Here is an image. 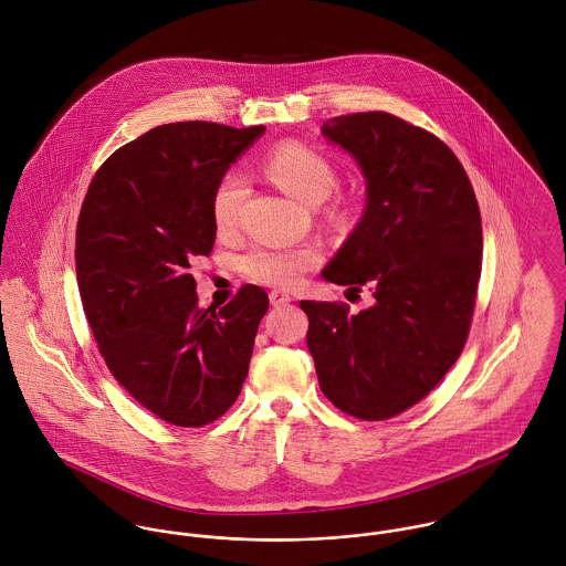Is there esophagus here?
<instances>
[{
  "label": "esophagus",
  "instance_id": "1",
  "mask_svg": "<svg viewBox=\"0 0 566 566\" xmlns=\"http://www.w3.org/2000/svg\"><path fill=\"white\" fill-rule=\"evenodd\" d=\"M270 303H272V307H283V305L292 303V296L285 294V292H281V290H272V292H270Z\"/></svg>",
  "mask_w": 566,
  "mask_h": 566
}]
</instances>
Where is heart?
<instances>
[{"instance_id": "b5f03b06", "label": "heart", "mask_w": 566, "mask_h": 566, "mask_svg": "<svg viewBox=\"0 0 566 566\" xmlns=\"http://www.w3.org/2000/svg\"><path fill=\"white\" fill-rule=\"evenodd\" d=\"M265 174L292 196L307 205H318L335 189L333 163L303 142H283L263 161ZM248 198V180L238 171L224 174L211 193V220L220 233H231L240 224ZM321 263L314 245H254L240 259V270L250 281L294 287L312 268Z\"/></svg>"}]
</instances>
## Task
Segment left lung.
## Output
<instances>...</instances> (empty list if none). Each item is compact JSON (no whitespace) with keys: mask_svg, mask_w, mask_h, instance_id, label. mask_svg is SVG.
Here are the masks:
<instances>
[{"mask_svg":"<svg viewBox=\"0 0 566 566\" xmlns=\"http://www.w3.org/2000/svg\"><path fill=\"white\" fill-rule=\"evenodd\" d=\"M323 135L364 171L361 222L323 276L375 303L301 301L324 397L348 416L388 420L422 401L464 350L482 274V216L453 150L384 111L339 115Z\"/></svg>","mask_w":566,"mask_h":566,"instance_id":"left-lung-1","label":"left lung"}]
</instances>
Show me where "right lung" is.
<instances>
[{
  "instance_id": "right-lung-1",
  "label": "right lung",
  "mask_w": 566,
  "mask_h": 566,
  "mask_svg": "<svg viewBox=\"0 0 566 566\" xmlns=\"http://www.w3.org/2000/svg\"><path fill=\"white\" fill-rule=\"evenodd\" d=\"M265 126L163 124L95 171L76 229L82 310L111 375L176 427L218 420L242 392L268 294L200 310L191 261L211 254V193Z\"/></svg>"
}]
</instances>
